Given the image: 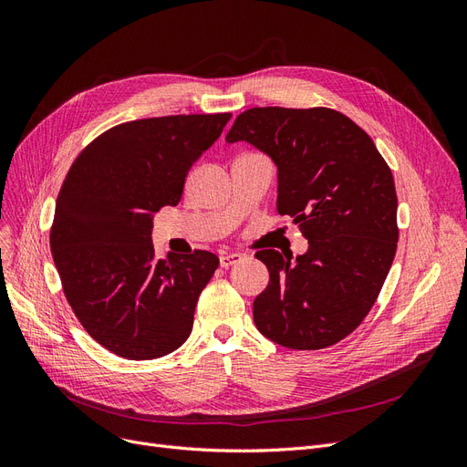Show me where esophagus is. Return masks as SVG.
Segmentation results:
<instances>
[{"instance_id": "esophagus-1", "label": "esophagus", "mask_w": 467, "mask_h": 467, "mask_svg": "<svg viewBox=\"0 0 467 467\" xmlns=\"http://www.w3.org/2000/svg\"><path fill=\"white\" fill-rule=\"evenodd\" d=\"M239 261H242V255H239V253H222V255H220V265L223 268H228V266H232Z\"/></svg>"}]
</instances>
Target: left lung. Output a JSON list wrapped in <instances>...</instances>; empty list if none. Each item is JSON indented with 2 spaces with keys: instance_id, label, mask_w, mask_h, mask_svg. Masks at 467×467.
Masks as SVG:
<instances>
[{
  "instance_id": "8db88e82",
  "label": "left lung",
  "mask_w": 467,
  "mask_h": 467,
  "mask_svg": "<svg viewBox=\"0 0 467 467\" xmlns=\"http://www.w3.org/2000/svg\"><path fill=\"white\" fill-rule=\"evenodd\" d=\"M225 142H247L278 171V214L307 239L290 263L257 251L268 286L253 302L257 329L286 348L341 341L368 316L398 249V194L372 138L333 109L255 107L239 115Z\"/></svg>"
}]
</instances>
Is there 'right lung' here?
I'll return each mask as SVG.
<instances>
[{"label":"right lung","instance_id":"1","mask_svg":"<svg viewBox=\"0 0 467 467\" xmlns=\"http://www.w3.org/2000/svg\"><path fill=\"white\" fill-rule=\"evenodd\" d=\"M230 112L115 126L69 167L50 251L76 317L99 345L129 360L160 358L192 331L199 296L220 265L210 251L155 257L153 216L177 206L196 160Z\"/></svg>","mask_w":467,"mask_h":467}]
</instances>
